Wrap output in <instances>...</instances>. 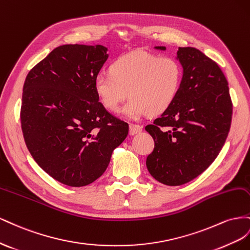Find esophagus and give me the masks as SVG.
Wrapping results in <instances>:
<instances>
[{
	"label": "esophagus",
	"mask_w": 250,
	"mask_h": 250,
	"mask_svg": "<svg viewBox=\"0 0 250 250\" xmlns=\"http://www.w3.org/2000/svg\"><path fill=\"white\" fill-rule=\"evenodd\" d=\"M142 131V126L136 124H130V134L135 135L137 133H140Z\"/></svg>",
	"instance_id": "esophagus-1"
}]
</instances>
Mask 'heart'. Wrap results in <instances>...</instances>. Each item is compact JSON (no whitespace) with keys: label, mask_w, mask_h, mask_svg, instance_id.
<instances>
[{"label":"heart","mask_w":250,"mask_h":250,"mask_svg":"<svg viewBox=\"0 0 250 250\" xmlns=\"http://www.w3.org/2000/svg\"><path fill=\"white\" fill-rule=\"evenodd\" d=\"M182 69L176 60L146 51L119 56L110 66V74L99 73L94 89L106 110L117 113L129 95L125 113L131 118L167 111L177 97Z\"/></svg>","instance_id":"b5f03b06"}]
</instances>
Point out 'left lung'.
<instances>
[{
    "instance_id": "left-lung-1",
    "label": "left lung",
    "mask_w": 250,
    "mask_h": 250,
    "mask_svg": "<svg viewBox=\"0 0 250 250\" xmlns=\"http://www.w3.org/2000/svg\"><path fill=\"white\" fill-rule=\"evenodd\" d=\"M177 60L183 76L175 102L146 126L155 142L146 167L170 187L191 181L211 165L225 144L232 115L228 83L218 63L192 47L178 49Z\"/></svg>"
}]
</instances>
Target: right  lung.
Segmentation results:
<instances>
[{
  "mask_svg": "<svg viewBox=\"0 0 250 250\" xmlns=\"http://www.w3.org/2000/svg\"><path fill=\"white\" fill-rule=\"evenodd\" d=\"M102 45H62L28 73L21 106L25 144L35 162L59 182H94L127 136L129 125L104 109L94 80L105 61Z\"/></svg>",
  "mask_w": 250,
  "mask_h": 250,
  "instance_id": "right-lung-1",
  "label": "right lung"
}]
</instances>
